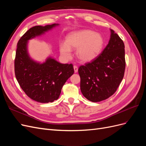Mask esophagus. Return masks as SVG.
Here are the masks:
<instances>
[{
  "instance_id": "obj_1",
  "label": "esophagus",
  "mask_w": 146,
  "mask_h": 146,
  "mask_svg": "<svg viewBox=\"0 0 146 146\" xmlns=\"http://www.w3.org/2000/svg\"><path fill=\"white\" fill-rule=\"evenodd\" d=\"M74 72H77V71H78V67L77 66H76V65H74Z\"/></svg>"
}]
</instances>
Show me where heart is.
<instances>
[{
    "mask_svg": "<svg viewBox=\"0 0 146 146\" xmlns=\"http://www.w3.org/2000/svg\"><path fill=\"white\" fill-rule=\"evenodd\" d=\"M104 42L102 36L93 31H77L68 35L66 44H61L60 52L66 58H69L71 55L70 48L77 50V58L83 62H89L100 54Z\"/></svg>",
    "mask_w": 146,
    "mask_h": 146,
    "instance_id": "1",
    "label": "heart"
}]
</instances>
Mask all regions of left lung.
Returning <instances> with one entry per match:
<instances>
[{"label":"left lung","mask_w":146,"mask_h":146,"mask_svg":"<svg viewBox=\"0 0 146 146\" xmlns=\"http://www.w3.org/2000/svg\"><path fill=\"white\" fill-rule=\"evenodd\" d=\"M109 42L96 58L80 66L82 93L88 100L97 102L108 99L121 83L125 69L124 43L111 30Z\"/></svg>","instance_id":"1"}]
</instances>
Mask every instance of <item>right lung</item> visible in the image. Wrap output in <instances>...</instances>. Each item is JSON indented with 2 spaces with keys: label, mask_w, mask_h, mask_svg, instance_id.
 I'll return each mask as SVG.
<instances>
[{
  "label": "right lung",
  "mask_w": 146,
  "mask_h": 146,
  "mask_svg": "<svg viewBox=\"0 0 146 146\" xmlns=\"http://www.w3.org/2000/svg\"><path fill=\"white\" fill-rule=\"evenodd\" d=\"M56 24L36 25L27 30L17 42L15 73L19 86L30 99L41 103L58 99L61 89L74 72L72 64H61L48 58L43 64L34 62L27 52L29 39L43 33Z\"/></svg>",
  "instance_id": "right-lung-1"
}]
</instances>
